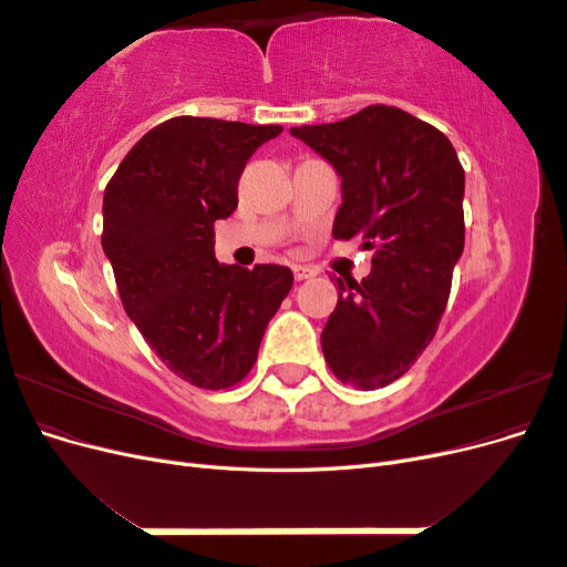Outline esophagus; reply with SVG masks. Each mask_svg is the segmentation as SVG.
<instances>
[{"mask_svg": "<svg viewBox=\"0 0 567 567\" xmlns=\"http://www.w3.org/2000/svg\"><path fill=\"white\" fill-rule=\"evenodd\" d=\"M315 269L312 267H293V277H296V281H307V279H312L315 277Z\"/></svg>", "mask_w": 567, "mask_h": 567, "instance_id": "obj_1", "label": "esophagus"}]
</instances>
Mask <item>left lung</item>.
<instances>
[{
	"label": "left lung",
	"mask_w": 567,
	"mask_h": 567,
	"mask_svg": "<svg viewBox=\"0 0 567 567\" xmlns=\"http://www.w3.org/2000/svg\"><path fill=\"white\" fill-rule=\"evenodd\" d=\"M290 134L342 179L333 236L373 250L362 284L336 279L338 305L321 331L336 379L385 388L431 346L463 252V167L437 127L394 106H367Z\"/></svg>",
	"instance_id": "8db88e82"
}]
</instances>
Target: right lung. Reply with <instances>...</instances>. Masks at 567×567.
<instances>
[{
	"instance_id": "1",
	"label": "right lung",
	"mask_w": 567,
	"mask_h": 567,
	"mask_svg": "<svg viewBox=\"0 0 567 567\" xmlns=\"http://www.w3.org/2000/svg\"><path fill=\"white\" fill-rule=\"evenodd\" d=\"M281 132L169 117L132 146L106 184L101 246L120 300L161 362L196 388L246 379L293 286L288 267L215 260V221L236 210L252 153Z\"/></svg>"
}]
</instances>
